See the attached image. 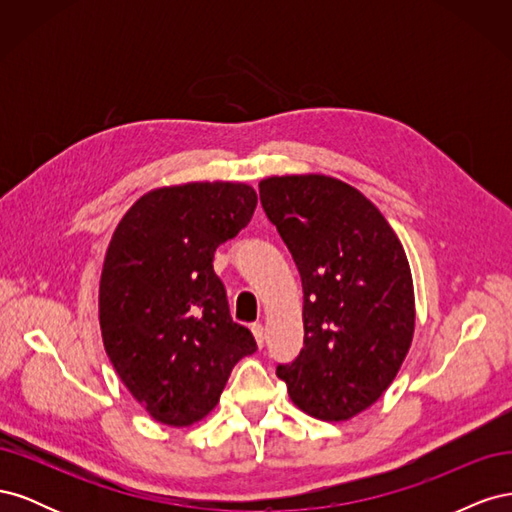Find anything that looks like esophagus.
Wrapping results in <instances>:
<instances>
[{
	"label": "esophagus",
	"instance_id": "1",
	"mask_svg": "<svg viewBox=\"0 0 512 512\" xmlns=\"http://www.w3.org/2000/svg\"><path fill=\"white\" fill-rule=\"evenodd\" d=\"M252 335H254V339H256L258 348L265 346L267 335H265V327H262V324H252Z\"/></svg>",
	"mask_w": 512,
	"mask_h": 512
}]
</instances>
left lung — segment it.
Returning <instances> with one entry per match:
<instances>
[{
    "mask_svg": "<svg viewBox=\"0 0 512 512\" xmlns=\"http://www.w3.org/2000/svg\"><path fill=\"white\" fill-rule=\"evenodd\" d=\"M258 188L303 284V348L277 378L305 414L350 421L389 389L412 346L404 245L371 200L335 177H267Z\"/></svg>",
    "mask_w": 512,
    "mask_h": 512,
    "instance_id": "1",
    "label": "left lung"
}]
</instances>
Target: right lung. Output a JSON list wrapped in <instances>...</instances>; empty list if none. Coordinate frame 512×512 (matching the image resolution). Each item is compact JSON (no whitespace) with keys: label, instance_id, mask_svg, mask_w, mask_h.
<instances>
[{"label":"right lung","instance_id":"obj_1","mask_svg":"<svg viewBox=\"0 0 512 512\" xmlns=\"http://www.w3.org/2000/svg\"><path fill=\"white\" fill-rule=\"evenodd\" d=\"M256 203L239 181L164 185L138 198L113 232L98 292L102 342L153 421H203L232 367L256 352L213 271L218 245L239 235Z\"/></svg>","mask_w":512,"mask_h":512}]
</instances>
